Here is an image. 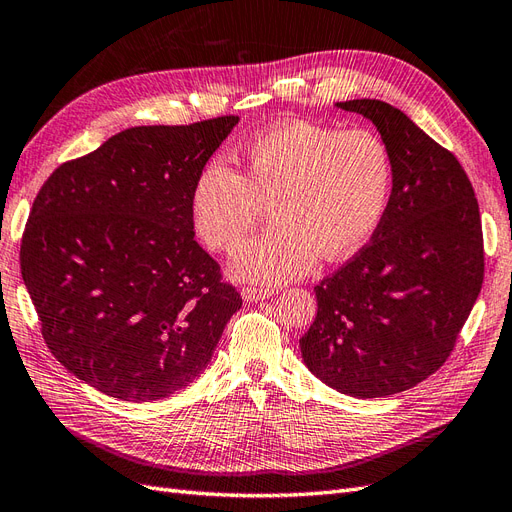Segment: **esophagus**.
Here are the masks:
<instances>
[{"label": "esophagus", "mask_w": 512, "mask_h": 512, "mask_svg": "<svg viewBox=\"0 0 512 512\" xmlns=\"http://www.w3.org/2000/svg\"><path fill=\"white\" fill-rule=\"evenodd\" d=\"M274 296V289L270 287H242V298L246 302H257Z\"/></svg>", "instance_id": "obj_1"}]
</instances>
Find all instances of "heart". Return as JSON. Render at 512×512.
Returning <instances> with one entry per match:
<instances>
[{"mask_svg": "<svg viewBox=\"0 0 512 512\" xmlns=\"http://www.w3.org/2000/svg\"><path fill=\"white\" fill-rule=\"evenodd\" d=\"M242 175L221 160L191 188L195 229L214 251H229L270 210L276 221L231 257V272L255 283H285L309 272L321 253L352 257L382 221L392 188V158L371 130H339L287 120L255 135Z\"/></svg>", "mask_w": 512, "mask_h": 512, "instance_id": "b5f03b06", "label": "heart"}]
</instances>
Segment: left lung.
<instances>
[{"mask_svg":"<svg viewBox=\"0 0 512 512\" xmlns=\"http://www.w3.org/2000/svg\"><path fill=\"white\" fill-rule=\"evenodd\" d=\"M371 120L392 158V193L371 242L315 285L300 339L306 367L349 397L420 384L448 360L483 287L474 188L455 154L384 100L337 102Z\"/></svg>","mask_w":512,"mask_h":512,"instance_id":"8db88e82","label":"left lung"}]
</instances>
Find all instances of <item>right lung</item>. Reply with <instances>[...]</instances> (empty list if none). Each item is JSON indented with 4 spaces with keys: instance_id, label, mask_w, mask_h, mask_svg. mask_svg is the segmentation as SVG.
I'll list each match as a JSON object with an SVG mask.
<instances>
[{
    "instance_id": "obj_1",
    "label": "right lung",
    "mask_w": 512,
    "mask_h": 512,
    "mask_svg": "<svg viewBox=\"0 0 512 512\" xmlns=\"http://www.w3.org/2000/svg\"><path fill=\"white\" fill-rule=\"evenodd\" d=\"M238 115L135 126L57 167L34 199L21 274L51 354L122 401L208 367L238 289L195 240L191 188Z\"/></svg>"
}]
</instances>
